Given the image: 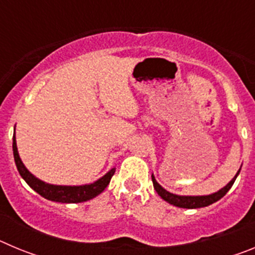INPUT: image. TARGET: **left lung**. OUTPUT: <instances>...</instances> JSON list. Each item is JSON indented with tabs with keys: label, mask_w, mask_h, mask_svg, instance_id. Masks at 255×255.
Instances as JSON below:
<instances>
[{
	"label": "left lung",
	"mask_w": 255,
	"mask_h": 255,
	"mask_svg": "<svg viewBox=\"0 0 255 255\" xmlns=\"http://www.w3.org/2000/svg\"><path fill=\"white\" fill-rule=\"evenodd\" d=\"M239 172H240V171H239ZM239 172L236 173V176L234 177V179L231 180V181L225 186V188L221 189L220 191H217V193L211 195H203V197H181V195H175L172 194V193H168L167 190H164V189L159 185L158 182L155 181L153 175H152V181H153V186H154L155 191H157L159 197H161L163 200H166L167 203L173 204V206H176V207H180V208L193 209V208H200V207H207L209 206V204L215 203V202L220 200L221 198L224 197L227 191L231 189V186L234 185V182H235Z\"/></svg>",
	"instance_id": "8db88e82"
}]
</instances>
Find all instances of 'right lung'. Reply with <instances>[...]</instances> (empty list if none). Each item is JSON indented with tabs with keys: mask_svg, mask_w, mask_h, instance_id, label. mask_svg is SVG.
<instances>
[{
	"mask_svg": "<svg viewBox=\"0 0 255 255\" xmlns=\"http://www.w3.org/2000/svg\"><path fill=\"white\" fill-rule=\"evenodd\" d=\"M12 150H13V158H15V163L19 173L21 177L26 181L29 186L33 190H35L39 195L48 200H53V202H60V203H82V202H87V200L92 199V198L97 197L101 194L107 185L111 181V177L114 176L115 168L111 171H108L102 179L98 181L93 182L91 185H83V186H58V185H49L46 182L40 181L37 177H34L25 168V166L22 164L21 159L19 157L16 148V141H15V135L12 138Z\"/></svg>",
	"mask_w": 255,
	"mask_h": 255,
	"instance_id": "right-lung-1",
	"label": "right lung"
}]
</instances>
